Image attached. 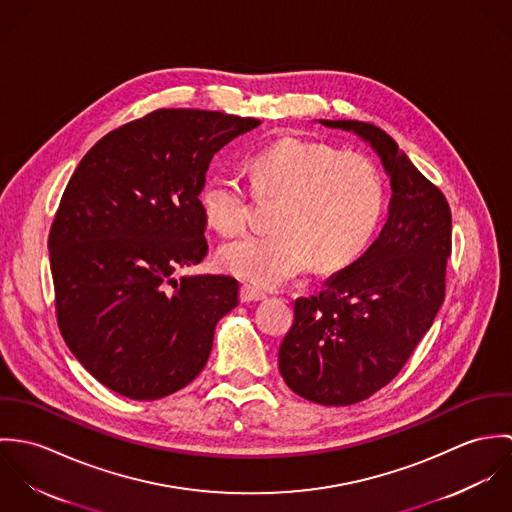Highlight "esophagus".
<instances>
[{
    "label": "esophagus",
    "instance_id": "esophagus-1",
    "mask_svg": "<svg viewBox=\"0 0 512 512\" xmlns=\"http://www.w3.org/2000/svg\"><path fill=\"white\" fill-rule=\"evenodd\" d=\"M266 299V293L252 288V286H242L240 288V301L242 303H250V301H262Z\"/></svg>",
    "mask_w": 512,
    "mask_h": 512
}]
</instances>
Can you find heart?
Segmentation results:
<instances>
[{
  "label": "heart",
  "instance_id": "1",
  "mask_svg": "<svg viewBox=\"0 0 512 512\" xmlns=\"http://www.w3.org/2000/svg\"><path fill=\"white\" fill-rule=\"evenodd\" d=\"M252 191L282 195L268 234L226 242L219 264L228 274L276 288L307 272H335L370 244L384 211V187L374 165L357 153L323 142L286 138L260 149L250 161ZM201 203L207 222L224 236L250 220V191L234 173H213Z\"/></svg>",
  "mask_w": 512,
  "mask_h": 512
}]
</instances>
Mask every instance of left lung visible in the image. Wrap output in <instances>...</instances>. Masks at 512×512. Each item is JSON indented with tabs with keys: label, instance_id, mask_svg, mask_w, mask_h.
<instances>
[{
	"label": "left lung",
	"instance_id": "left-lung-1",
	"mask_svg": "<svg viewBox=\"0 0 512 512\" xmlns=\"http://www.w3.org/2000/svg\"><path fill=\"white\" fill-rule=\"evenodd\" d=\"M357 134L390 177L388 219L365 254L295 299L278 353L286 384L305 400L349 406L386 386L432 327L445 297L451 211L398 144L374 124L319 120Z\"/></svg>",
	"mask_w": 512,
	"mask_h": 512
}]
</instances>
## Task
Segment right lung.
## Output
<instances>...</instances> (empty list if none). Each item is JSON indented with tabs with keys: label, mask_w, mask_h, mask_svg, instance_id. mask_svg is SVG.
Instances as JSON below:
<instances>
[{
	"label": "right lung",
	"mask_w": 512,
	"mask_h": 512,
	"mask_svg": "<svg viewBox=\"0 0 512 512\" xmlns=\"http://www.w3.org/2000/svg\"><path fill=\"white\" fill-rule=\"evenodd\" d=\"M256 118L163 108L106 134L82 157L49 234L61 335L106 388L157 400L209 361L230 276H183L209 250L199 199L213 155Z\"/></svg>",
	"instance_id": "obj_1"
}]
</instances>
